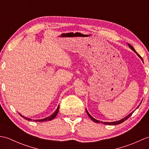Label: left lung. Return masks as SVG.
I'll return each instance as SVG.
<instances>
[{"label":"left lung","mask_w":149,"mask_h":149,"mask_svg":"<svg viewBox=\"0 0 149 149\" xmlns=\"http://www.w3.org/2000/svg\"><path fill=\"white\" fill-rule=\"evenodd\" d=\"M128 45H129V47H130V48H131L132 50H133V51H134V52H136V54H137L139 57H140V58L141 59L142 61H143V59H142L140 55H139L136 52V50H135V49L133 48V47H132V46L130 45V44H129V43H128ZM141 102H142V101H141ZM141 103H140V104H141ZM139 106H140V105H139V106H138V107ZM138 107H137V108H138ZM86 113H87V114H88V115L89 116L91 120H92L93 121H94L95 122H96V123H100V122L99 121V120H96V119H95L94 118H93V117L91 116L90 115V113H88V111L86 109ZM133 113H134V111H133V112H132V113H131L130 114H129V115H127V116H125V118H122V119H121V120H118V121H116V122H101V123H103L104 124H105V125H118V124H120V123H122V122H124L125 120H126L127 119H128V118H129V117H130V116L132 115V114Z\"/></svg>","instance_id":"1"}]
</instances>
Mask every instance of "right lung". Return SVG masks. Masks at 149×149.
Here are the masks:
<instances>
[{
	"label": "right lung",
	"mask_w": 149,
	"mask_h": 149,
	"mask_svg": "<svg viewBox=\"0 0 149 149\" xmlns=\"http://www.w3.org/2000/svg\"><path fill=\"white\" fill-rule=\"evenodd\" d=\"M59 106H58V108H57V109H56V110L53 113V114H52V115H50V116H48V117H47V118H43V119H40V120H33V121L42 122H46V121H49V120H51L54 118L55 117L57 116V115H58V111H59ZM20 116H21L22 117H23V118H24V119L27 120H29V121H31V120H32L30 119V118H26V117L22 116V115H20Z\"/></svg>",
	"instance_id": "add662e5"
}]
</instances>
